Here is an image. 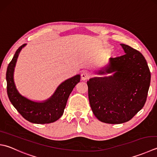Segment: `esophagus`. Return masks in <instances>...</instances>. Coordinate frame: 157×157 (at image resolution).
<instances>
[{
  "mask_svg": "<svg viewBox=\"0 0 157 157\" xmlns=\"http://www.w3.org/2000/svg\"><path fill=\"white\" fill-rule=\"evenodd\" d=\"M90 78V73H89L88 71H83L82 75H81V78L82 80H87L88 79Z\"/></svg>",
  "mask_w": 157,
  "mask_h": 157,
  "instance_id": "34e87169",
  "label": "esophagus"
}]
</instances>
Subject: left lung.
I'll use <instances>...</instances> for the list:
<instances>
[{
  "instance_id": "8db88e82",
  "label": "left lung",
  "mask_w": 157,
  "mask_h": 157,
  "mask_svg": "<svg viewBox=\"0 0 157 157\" xmlns=\"http://www.w3.org/2000/svg\"><path fill=\"white\" fill-rule=\"evenodd\" d=\"M124 55L110 58L98 74L87 82L92 111L100 121L108 124L127 122L142 109L150 87V69L145 58L135 49L121 44Z\"/></svg>"
}]
</instances>
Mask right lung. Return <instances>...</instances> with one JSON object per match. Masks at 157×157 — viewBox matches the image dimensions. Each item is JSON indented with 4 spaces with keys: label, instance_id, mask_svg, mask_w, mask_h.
<instances>
[{
    "label": "right lung",
    "instance_id": "1",
    "mask_svg": "<svg viewBox=\"0 0 157 157\" xmlns=\"http://www.w3.org/2000/svg\"><path fill=\"white\" fill-rule=\"evenodd\" d=\"M23 44L15 52L9 63L6 73L7 91L12 105L26 121L36 124H48L59 119L63 114L64 109L69 95L75 85L80 82V75H77L60 84L53 95L43 102H35L21 95L15 87L13 80L14 68Z\"/></svg>",
    "mask_w": 157,
    "mask_h": 157
}]
</instances>
